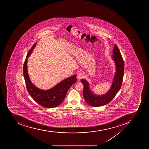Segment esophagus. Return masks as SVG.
<instances>
[{"label":"esophagus","instance_id":"esophagus-1","mask_svg":"<svg viewBox=\"0 0 149 149\" xmlns=\"http://www.w3.org/2000/svg\"><path fill=\"white\" fill-rule=\"evenodd\" d=\"M84 77V74H83V73H79L77 74V77L78 79V80H81V79H82V78H83Z\"/></svg>","mask_w":149,"mask_h":149}]
</instances>
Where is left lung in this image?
I'll use <instances>...</instances> for the list:
<instances>
[{
    "label": "left lung",
    "mask_w": 149,
    "mask_h": 149,
    "mask_svg": "<svg viewBox=\"0 0 149 149\" xmlns=\"http://www.w3.org/2000/svg\"><path fill=\"white\" fill-rule=\"evenodd\" d=\"M113 53L114 54L112 55V57L116 66V72L111 87L106 94L102 95H95L90 91L88 81L84 79L81 80V82L84 86L83 95L86 102L93 107H100L107 104L114 98L121 88L124 75V63L121 53L116 44H115Z\"/></svg>",
    "instance_id": "left-lung-1"
}]
</instances>
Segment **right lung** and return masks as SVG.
Segmentation results:
<instances>
[{"label": "right lung", "instance_id": "1", "mask_svg": "<svg viewBox=\"0 0 149 149\" xmlns=\"http://www.w3.org/2000/svg\"><path fill=\"white\" fill-rule=\"evenodd\" d=\"M36 43L34 44L29 51L23 66V74L26 87L29 94L33 99L45 108L57 107L62 103L66 97L67 92L76 81V76L73 75L61 81V82L48 90H43L35 87L30 81L27 69V58L32 53Z\"/></svg>", "mask_w": 149, "mask_h": 149}]
</instances>
